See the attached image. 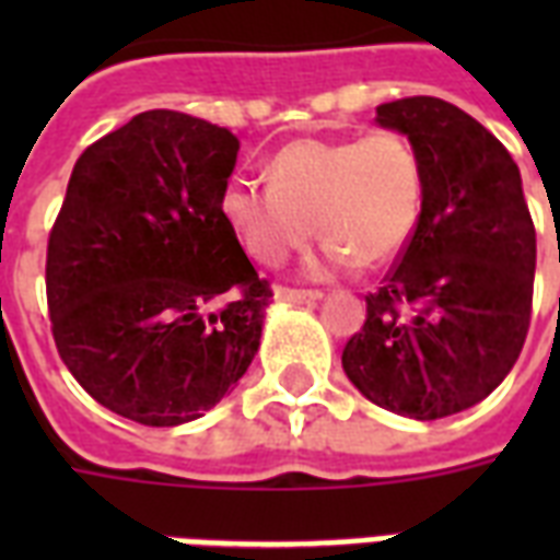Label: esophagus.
Returning a JSON list of instances; mask_svg holds the SVG:
<instances>
[{"instance_id": "34e87169", "label": "esophagus", "mask_w": 560, "mask_h": 560, "mask_svg": "<svg viewBox=\"0 0 560 560\" xmlns=\"http://www.w3.org/2000/svg\"><path fill=\"white\" fill-rule=\"evenodd\" d=\"M276 296L284 299V302H316L323 299L319 290H296V288H276Z\"/></svg>"}]
</instances>
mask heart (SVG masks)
<instances>
[{
	"mask_svg": "<svg viewBox=\"0 0 560 560\" xmlns=\"http://www.w3.org/2000/svg\"><path fill=\"white\" fill-rule=\"evenodd\" d=\"M424 206V165L395 130L296 139L270 160V183L229 179L220 214L249 258L279 267L316 232L319 270L377 267L409 244Z\"/></svg>",
	"mask_w": 560,
	"mask_h": 560,
	"instance_id": "b5f03b06",
	"label": "heart"
}]
</instances>
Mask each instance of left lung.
<instances>
[{
  "label": "left lung",
  "mask_w": 560,
  "mask_h": 560,
  "mask_svg": "<svg viewBox=\"0 0 560 560\" xmlns=\"http://www.w3.org/2000/svg\"><path fill=\"white\" fill-rule=\"evenodd\" d=\"M377 125L416 144L421 220L366 296L342 369L372 404L433 421L503 383L529 334L535 223L512 153L477 118L416 95L377 107Z\"/></svg>",
  "instance_id": "1"
}]
</instances>
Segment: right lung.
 <instances>
[{
	"instance_id": "1",
	"label": "right lung",
	"mask_w": 560,
	"mask_h": 560,
	"mask_svg": "<svg viewBox=\"0 0 560 560\" xmlns=\"http://www.w3.org/2000/svg\"><path fill=\"white\" fill-rule=\"evenodd\" d=\"M235 133L177 109L139 113L74 162L46 253L60 360L116 416H206L261 346L270 281L220 214Z\"/></svg>"
}]
</instances>
